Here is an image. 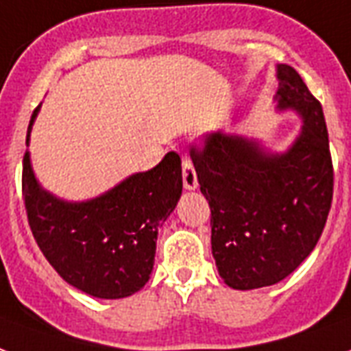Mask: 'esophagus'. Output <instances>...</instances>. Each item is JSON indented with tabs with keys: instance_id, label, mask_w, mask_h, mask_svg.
I'll list each match as a JSON object with an SVG mask.
<instances>
[{
	"instance_id": "1",
	"label": "esophagus",
	"mask_w": 351,
	"mask_h": 351,
	"mask_svg": "<svg viewBox=\"0 0 351 351\" xmlns=\"http://www.w3.org/2000/svg\"><path fill=\"white\" fill-rule=\"evenodd\" d=\"M182 180L184 188L186 189H195L197 188V173L193 169V163L189 160L188 156L182 158Z\"/></svg>"
}]
</instances>
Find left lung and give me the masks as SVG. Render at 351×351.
<instances>
[{
	"label": "left lung",
	"instance_id": "left-lung-1",
	"mask_svg": "<svg viewBox=\"0 0 351 351\" xmlns=\"http://www.w3.org/2000/svg\"><path fill=\"white\" fill-rule=\"evenodd\" d=\"M281 110L303 119L285 154L214 132L191 147L201 193L210 204L212 253L236 290L271 287L292 274L320 240L333 201V162L322 104L288 64L277 66Z\"/></svg>",
	"mask_w": 351,
	"mask_h": 351
}]
</instances>
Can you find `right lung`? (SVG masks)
Here are the masks:
<instances>
[{
    "mask_svg": "<svg viewBox=\"0 0 351 351\" xmlns=\"http://www.w3.org/2000/svg\"><path fill=\"white\" fill-rule=\"evenodd\" d=\"M180 193L182 165L176 152L87 202L61 201L44 191L29 152L23 154L22 195L37 245L69 285L102 300L126 298L147 285L158 227L175 210Z\"/></svg>",
    "mask_w": 351,
    "mask_h": 351,
    "instance_id": "add662e5",
    "label": "right lung"
}]
</instances>
